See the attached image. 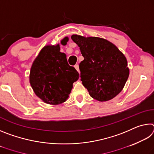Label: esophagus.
Here are the masks:
<instances>
[{"mask_svg": "<svg viewBox=\"0 0 154 154\" xmlns=\"http://www.w3.org/2000/svg\"><path fill=\"white\" fill-rule=\"evenodd\" d=\"M75 69L77 70V71L79 72V65L78 64H75Z\"/></svg>", "mask_w": 154, "mask_h": 154, "instance_id": "1", "label": "esophagus"}]
</instances>
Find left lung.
<instances>
[{"label":"left lung","instance_id":"1","mask_svg":"<svg viewBox=\"0 0 154 154\" xmlns=\"http://www.w3.org/2000/svg\"><path fill=\"white\" fill-rule=\"evenodd\" d=\"M71 38L84 58L79 64L80 77L90 95L101 102L113 98L123 89L129 76L126 57L104 38L77 35Z\"/></svg>","mask_w":154,"mask_h":154}]
</instances>
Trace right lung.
I'll return each mask as SVG.
<instances>
[{
	"label": "right lung",
	"instance_id": "1",
	"mask_svg": "<svg viewBox=\"0 0 154 154\" xmlns=\"http://www.w3.org/2000/svg\"><path fill=\"white\" fill-rule=\"evenodd\" d=\"M68 37L62 40L63 45ZM79 73L68 64L66 54L60 51V46H45L31 67L30 83L36 95L50 105L65 102L79 79Z\"/></svg>",
	"mask_w": 154,
	"mask_h": 154
}]
</instances>
